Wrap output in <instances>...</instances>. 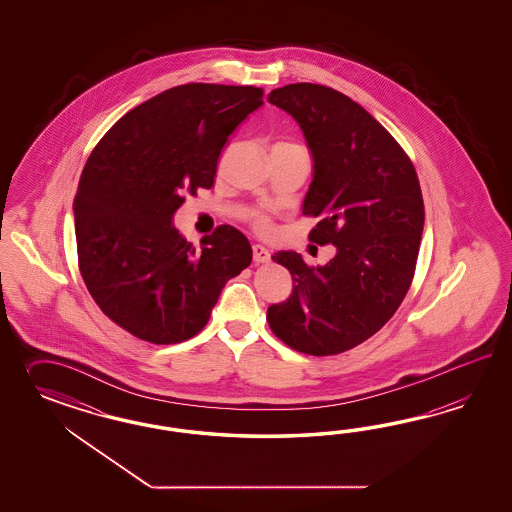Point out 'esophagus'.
Listing matches in <instances>:
<instances>
[{"instance_id":"34e87169","label":"esophagus","mask_w":512,"mask_h":512,"mask_svg":"<svg viewBox=\"0 0 512 512\" xmlns=\"http://www.w3.org/2000/svg\"><path fill=\"white\" fill-rule=\"evenodd\" d=\"M253 261L255 263H268L270 261V251L261 244H253Z\"/></svg>"}]
</instances>
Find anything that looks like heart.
<instances>
[{"label": "heart", "instance_id": "obj_1", "mask_svg": "<svg viewBox=\"0 0 512 512\" xmlns=\"http://www.w3.org/2000/svg\"><path fill=\"white\" fill-rule=\"evenodd\" d=\"M249 221H251V225H253L257 231H261V233L270 229V217H268V214H264V212H259V210L251 212Z\"/></svg>", "mask_w": 512, "mask_h": 512}]
</instances>
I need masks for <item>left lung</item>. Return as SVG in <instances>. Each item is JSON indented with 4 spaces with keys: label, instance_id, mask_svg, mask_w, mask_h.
<instances>
[{
    "label": "left lung",
    "instance_id": "8db88e82",
    "mask_svg": "<svg viewBox=\"0 0 512 512\" xmlns=\"http://www.w3.org/2000/svg\"><path fill=\"white\" fill-rule=\"evenodd\" d=\"M268 101L304 131L313 182L302 214L319 217L310 240L334 244L336 257L308 266L295 251L274 253L293 293L266 321L298 353L338 355L381 330L411 287L424 227L419 176L387 129L343 93L298 82Z\"/></svg>",
    "mask_w": 512,
    "mask_h": 512
}]
</instances>
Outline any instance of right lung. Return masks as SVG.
Listing matches in <instances>:
<instances>
[{"instance_id":"1","label":"right lung","mask_w":512,"mask_h":512,"mask_svg":"<svg viewBox=\"0 0 512 512\" xmlns=\"http://www.w3.org/2000/svg\"><path fill=\"white\" fill-rule=\"evenodd\" d=\"M263 88L182 84L129 110L97 142L78 182V268L101 311L140 340L199 334L221 289L251 263L231 225L195 248L172 225L184 193L214 186L217 159Z\"/></svg>"}]
</instances>
